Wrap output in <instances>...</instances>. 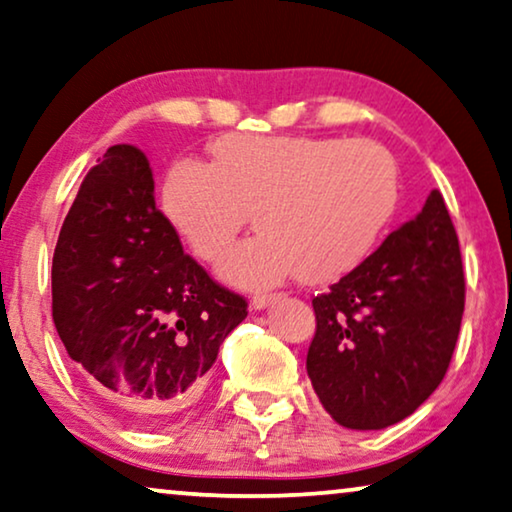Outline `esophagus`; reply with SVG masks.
Wrapping results in <instances>:
<instances>
[{"label": "esophagus", "mask_w": 512, "mask_h": 512, "mask_svg": "<svg viewBox=\"0 0 512 512\" xmlns=\"http://www.w3.org/2000/svg\"><path fill=\"white\" fill-rule=\"evenodd\" d=\"M276 299H278V294H257V296H253L250 305H253L255 310H264V308H269V305Z\"/></svg>", "instance_id": "obj_1"}]
</instances>
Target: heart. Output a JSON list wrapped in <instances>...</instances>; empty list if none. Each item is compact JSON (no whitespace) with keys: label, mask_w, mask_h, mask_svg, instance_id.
<instances>
[{"label":"heart","mask_w":512,"mask_h":512,"mask_svg":"<svg viewBox=\"0 0 512 512\" xmlns=\"http://www.w3.org/2000/svg\"><path fill=\"white\" fill-rule=\"evenodd\" d=\"M398 202L391 151L315 135H225L211 144L209 165L177 160L160 193L165 218L204 262L225 253L253 211L259 234L218 266L243 289L345 278L375 250Z\"/></svg>","instance_id":"1"}]
</instances>
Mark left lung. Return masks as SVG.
Instances as JSON below:
<instances>
[{
    "label": "left lung",
    "instance_id": "left-lung-1",
    "mask_svg": "<svg viewBox=\"0 0 512 512\" xmlns=\"http://www.w3.org/2000/svg\"><path fill=\"white\" fill-rule=\"evenodd\" d=\"M312 308L305 368L333 421L384 430L414 414L446 375L464 312L460 243L439 190Z\"/></svg>",
    "mask_w": 512,
    "mask_h": 512
}]
</instances>
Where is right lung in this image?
<instances>
[{
  "label": "right lung",
  "mask_w": 512,
  "mask_h": 512,
  "mask_svg": "<svg viewBox=\"0 0 512 512\" xmlns=\"http://www.w3.org/2000/svg\"><path fill=\"white\" fill-rule=\"evenodd\" d=\"M248 315L156 209L133 144L98 158L61 225L52 319L68 356L128 421L158 427L195 398L223 340Z\"/></svg>",
  "instance_id": "add662e5"
}]
</instances>
